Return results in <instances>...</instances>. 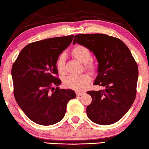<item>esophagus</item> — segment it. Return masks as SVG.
<instances>
[{"label": "esophagus", "instance_id": "1", "mask_svg": "<svg viewBox=\"0 0 149 149\" xmlns=\"http://www.w3.org/2000/svg\"><path fill=\"white\" fill-rule=\"evenodd\" d=\"M83 93H84V92H81V91H77L76 92V94L77 96H81Z\"/></svg>", "mask_w": 149, "mask_h": 149}]
</instances>
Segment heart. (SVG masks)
Returning a JSON list of instances; mask_svg holds the SVG:
<instances>
[{
    "mask_svg": "<svg viewBox=\"0 0 149 149\" xmlns=\"http://www.w3.org/2000/svg\"><path fill=\"white\" fill-rule=\"evenodd\" d=\"M73 58L79 62L84 64L85 70L91 73H95L97 70V65L91 60L92 55L89 48L81 45H77L72 49L70 52ZM65 56L61 54L58 56L56 61V68L60 74H64L66 72L65 68ZM91 81V78L88 74L80 75H69L64 79V85L68 88L75 91H83L87 87Z\"/></svg>",
    "mask_w": 149,
    "mask_h": 149,
    "instance_id": "heart-1",
    "label": "heart"
}]
</instances>
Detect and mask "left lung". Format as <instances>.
Listing matches in <instances>:
<instances>
[{
    "label": "left lung",
    "instance_id": "left-lung-1",
    "mask_svg": "<svg viewBox=\"0 0 149 149\" xmlns=\"http://www.w3.org/2000/svg\"><path fill=\"white\" fill-rule=\"evenodd\" d=\"M76 42L89 48L98 62L94 85L104 87L89 91L92 97L86 111L89 119L100 125H111L129 111L136 95L138 68L131 52L119 38L104 34H79Z\"/></svg>",
    "mask_w": 149,
    "mask_h": 149
}]
</instances>
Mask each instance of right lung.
Wrapping results in <instances>:
<instances>
[{
  "label": "right lung",
  "mask_w": 149,
  "mask_h": 149,
  "mask_svg": "<svg viewBox=\"0 0 149 149\" xmlns=\"http://www.w3.org/2000/svg\"><path fill=\"white\" fill-rule=\"evenodd\" d=\"M74 36L47 38L22 49L11 69L13 93L19 107L34 123L51 125L61 121L67 104L76 97L72 89H60L56 61ZM57 86L56 90L53 88Z\"/></svg>",
  "instance_id": "right-lung-1"
}]
</instances>
